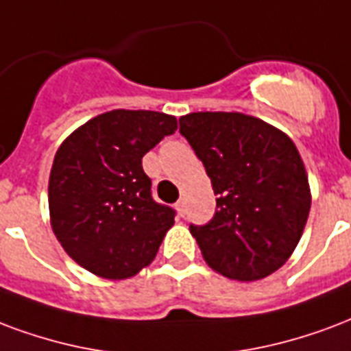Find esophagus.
Instances as JSON below:
<instances>
[{"mask_svg": "<svg viewBox=\"0 0 351 351\" xmlns=\"http://www.w3.org/2000/svg\"><path fill=\"white\" fill-rule=\"evenodd\" d=\"M175 208H176V212H178V215H184L186 214V199H180V201L176 202L175 204Z\"/></svg>", "mask_w": 351, "mask_h": 351, "instance_id": "esophagus-1", "label": "esophagus"}]
</instances>
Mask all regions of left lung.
I'll return each instance as SVG.
<instances>
[{
  "label": "left lung",
  "mask_w": 351,
  "mask_h": 351,
  "mask_svg": "<svg viewBox=\"0 0 351 351\" xmlns=\"http://www.w3.org/2000/svg\"><path fill=\"white\" fill-rule=\"evenodd\" d=\"M217 195L206 225H189L210 268L256 281L294 253L311 210V188L294 141L243 113L197 111L180 117Z\"/></svg>",
  "instance_id": "1"
}]
</instances>
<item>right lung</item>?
I'll return each mask as SVG.
<instances>
[{
	"label": "right lung",
	"instance_id": "1",
	"mask_svg": "<svg viewBox=\"0 0 351 351\" xmlns=\"http://www.w3.org/2000/svg\"><path fill=\"white\" fill-rule=\"evenodd\" d=\"M176 128L173 115L113 110L61 143L48 184L50 221L82 268L115 281L154 261L175 210L152 199L141 160Z\"/></svg>",
	"mask_w": 351,
	"mask_h": 351
}]
</instances>
